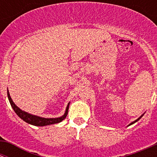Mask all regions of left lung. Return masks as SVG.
<instances>
[{"mask_svg": "<svg viewBox=\"0 0 157 157\" xmlns=\"http://www.w3.org/2000/svg\"><path fill=\"white\" fill-rule=\"evenodd\" d=\"M144 115V114H143V115H140V117H139V118H137V119H136V120H135V121H132V122H131V123H130V124H128V126H129V125H131V124H134V123H135V122H137V121H139V120H140V118H142V117H143V115Z\"/></svg>", "mask_w": 157, "mask_h": 157, "instance_id": "left-lung-1", "label": "left lung"}]
</instances>
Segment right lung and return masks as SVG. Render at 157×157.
Segmentation results:
<instances>
[{
	"mask_svg": "<svg viewBox=\"0 0 157 157\" xmlns=\"http://www.w3.org/2000/svg\"><path fill=\"white\" fill-rule=\"evenodd\" d=\"M7 96H8L9 102H10L11 106H12L13 109L14 110V112L17 113V115L20 117L21 119H23V121H26V123L30 124H33L35 126H46L49 125V124H57V123H59L61 121H62L64 118L67 117V113H68V109H69V105L70 102L67 104V108H66L65 112H64V115L61 117H58V118H42V117L37 116V115H32V114L28 113V112L23 111L22 109H20L18 106L16 105V104L14 103L13 101L11 99L10 93H9L8 89H7Z\"/></svg>",
	"mask_w": 157,
	"mask_h": 157,
	"instance_id": "1",
	"label": "right lung"
}]
</instances>
